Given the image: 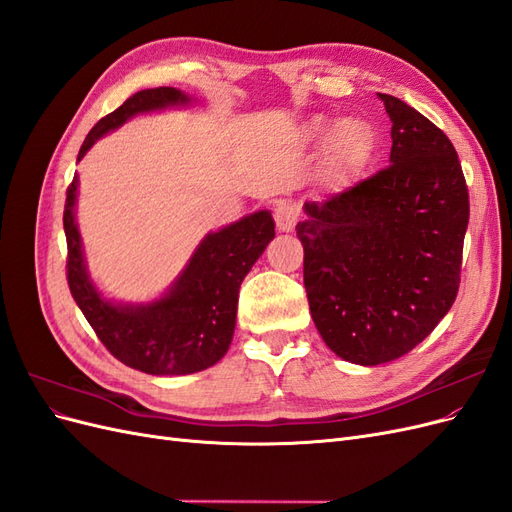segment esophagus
<instances>
[{"label": "esophagus", "mask_w": 512, "mask_h": 512, "mask_svg": "<svg viewBox=\"0 0 512 512\" xmlns=\"http://www.w3.org/2000/svg\"><path fill=\"white\" fill-rule=\"evenodd\" d=\"M299 205L292 203V200H282V203L275 205V224L277 228H280L282 232H290L294 230V226H297V220H299Z\"/></svg>", "instance_id": "1"}]
</instances>
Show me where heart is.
<instances>
[{
  "mask_svg": "<svg viewBox=\"0 0 512 512\" xmlns=\"http://www.w3.org/2000/svg\"><path fill=\"white\" fill-rule=\"evenodd\" d=\"M309 132L314 136H327L329 126L324 119L309 121ZM376 134L369 123L356 117H348L337 123L333 132V151L335 158L348 168H361L374 153Z\"/></svg>",
  "mask_w": 512,
  "mask_h": 512,
  "instance_id": "1",
  "label": "heart"
}]
</instances>
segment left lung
<instances>
[{
	"instance_id": "obj_1",
	"label": "left lung",
	"mask_w": 512,
	"mask_h": 512,
	"mask_svg": "<svg viewBox=\"0 0 512 512\" xmlns=\"http://www.w3.org/2000/svg\"><path fill=\"white\" fill-rule=\"evenodd\" d=\"M391 117V164L297 224L303 282L318 333L337 356L380 365L438 327L459 290L468 185L448 136L404 100Z\"/></svg>"
}]
</instances>
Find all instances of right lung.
Masks as SVG:
<instances>
[{
    "label": "right lung",
    "instance_id": "right-lung-1",
    "mask_svg": "<svg viewBox=\"0 0 512 512\" xmlns=\"http://www.w3.org/2000/svg\"><path fill=\"white\" fill-rule=\"evenodd\" d=\"M190 102V96L175 87L138 91L91 128L79 151V160L98 138L117 130L134 115ZM76 188L79 177L70 183L64 209L68 286L106 350L123 365L151 376L196 374L218 363L235 333L243 277L275 237L271 211L250 213L218 232H209L160 299L115 303L102 297L89 277L74 213Z\"/></svg>",
    "mask_w": 512,
    "mask_h": 512
}]
</instances>
